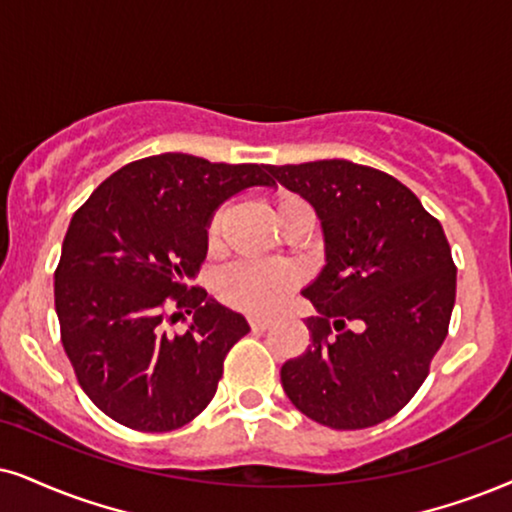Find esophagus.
Returning a JSON list of instances; mask_svg holds the SVG:
<instances>
[{
  "mask_svg": "<svg viewBox=\"0 0 512 512\" xmlns=\"http://www.w3.org/2000/svg\"><path fill=\"white\" fill-rule=\"evenodd\" d=\"M250 328L255 333H262V331H267V328L271 326V319H264V316H250Z\"/></svg>",
  "mask_w": 512,
  "mask_h": 512,
  "instance_id": "34e87169",
  "label": "esophagus"
}]
</instances>
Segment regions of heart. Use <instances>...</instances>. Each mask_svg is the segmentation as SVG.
<instances>
[{
	"mask_svg": "<svg viewBox=\"0 0 512 512\" xmlns=\"http://www.w3.org/2000/svg\"><path fill=\"white\" fill-rule=\"evenodd\" d=\"M304 205L300 198L295 196H283L276 203V217H281L283 212L300 208ZM222 222H224V210L219 208L212 212L208 229L210 245L219 243L222 236ZM300 283V271L283 262H236L229 269H224L217 278V293L226 304L231 307L243 309V312L252 314H267L274 312L276 307H281V302L290 295V290H295Z\"/></svg>",
	"mask_w": 512,
	"mask_h": 512,
	"instance_id": "heart-1",
	"label": "heart"
}]
</instances>
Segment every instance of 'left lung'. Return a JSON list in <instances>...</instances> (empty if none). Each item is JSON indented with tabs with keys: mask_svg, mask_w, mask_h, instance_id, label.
I'll return each instance as SVG.
<instances>
[{
	"mask_svg": "<svg viewBox=\"0 0 512 512\" xmlns=\"http://www.w3.org/2000/svg\"><path fill=\"white\" fill-rule=\"evenodd\" d=\"M269 172L314 205L326 236V267L302 290L319 316L304 321L307 349L281 368L283 390L326 428L383 423L425 383L449 333L456 264L442 224L375 167L316 160Z\"/></svg>",
	"mask_w": 512,
	"mask_h": 512,
	"instance_id": "left-lung-1",
	"label": "left lung"
}]
</instances>
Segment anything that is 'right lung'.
I'll return each mask as SVG.
<instances>
[{
    "label": "right lung",
    "mask_w": 512,
    "mask_h": 512,
    "mask_svg": "<svg viewBox=\"0 0 512 512\" xmlns=\"http://www.w3.org/2000/svg\"><path fill=\"white\" fill-rule=\"evenodd\" d=\"M269 170L151 155L113 172L70 219L54 274L61 342L77 383L115 423L170 432L215 397L250 326L186 281L208 255L212 212L238 191L274 186ZM174 308L194 312L181 336L164 331Z\"/></svg>",
    "instance_id": "1"
}]
</instances>
